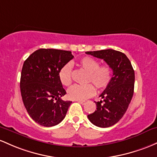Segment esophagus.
I'll list each match as a JSON object with an SVG mask.
<instances>
[{"label": "esophagus", "instance_id": "1", "mask_svg": "<svg viewBox=\"0 0 157 157\" xmlns=\"http://www.w3.org/2000/svg\"><path fill=\"white\" fill-rule=\"evenodd\" d=\"M78 101V103L82 104V105H85V103H86L85 100H83V101Z\"/></svg>", "mask_w": 157, "mask_h": 157}]
</instances>
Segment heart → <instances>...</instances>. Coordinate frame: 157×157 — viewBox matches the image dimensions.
Wrapping results in <instances>:
<instances>
[{
  "instance_id": "heart-1",
  "label": "heart",
  "mask_w": 157,
  "mask_h": 157,
  "mask_svg": "<svg viewBox=\"0 0 157 157\" xmlns=\"http://www.w3.org/2000/svg\"><path fill=\"white\" fill-rule=\"evenodd\" d=\"M78 65L88 73L87 82H92L98 90H103L107 87L112 80L113 70L108 65H100L99 61L93 58L85 56L78 61ZM59 78L63 85L70 86L73 81L72 65L67 63L61 68L59 72ZM96 89L92 84L85 85L75 84L67 90L70 99L83 101L95 94Z\"/></svg>"
}]
</instances>
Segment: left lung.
<instances>
[{
    "instance_id": "left-lung-1",
    "label": "left lung",
    "mask_w": 157,
    "mask_h": 157,
    "mask_svg": "<svg viewBox=\"0 0 157 157\" xmlns=\"http://www.w3.org/2000/svg\"><path fill=\"white\" fill-rule=\"evenodd\" d=\"M103 59L113 70L112 80L100 95L103 101L96 102V110L87 115L94 125L108 128L117 123L128 108L134 91L135 73L125 54L114 50L86 52Z\"/></svg>"
}]
</instances>
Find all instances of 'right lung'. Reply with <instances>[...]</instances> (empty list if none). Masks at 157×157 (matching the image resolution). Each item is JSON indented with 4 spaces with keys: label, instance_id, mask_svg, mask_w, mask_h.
Instances as JSON below:
<instances>
[{
    "label": "right lung",
    "instance_id": "right-lung-1",
    "mask_svg": "<svg viewBox=\"0 0 157 157\" xmlns=\"http://www.w3.org/2000/svg\"><path fill=\"white\" fill-rule=\"evenodd\" d=\"M74 56L70 51L39 49L24 61L21 75L22 100L28 114L44 127L59 124L72 101H64L66 94L59 72Z\"/></svg>",
    "mask_w": 157,
    "mask_h": 157
}]
</instances>
